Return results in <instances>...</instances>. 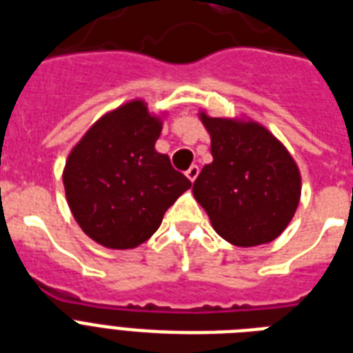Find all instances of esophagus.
Wrapping results in <instances>:
<instances>
[{
  "label": "esophagus",
  "instance_id": "34e87169",
  "mask_svg": "<svg viewBox=\"0 0 353 353\" xmlns=\"http://www.w3.org/2000/svg\"><path fill=\"white\" fill-rule=\"evenodd\" d=\"M185 176H188L191 182H194V179L199 176V165H191V168L185 171Z\"/></svg>",
  "mask_w": 353,
  "mask_h": 353
}]
</instances>
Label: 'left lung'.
Segmentation results:
<instances>
[{
	"instance_id": "left-lung-1",
	"label": "left lung",
	"mask_w": 353,
	"mask_h": 353,
	"mask_svg": "<svg viewBox=\"0 0 353 353\" xmlns=\"http://www.w3.org/2000/svg\"><path fill=\"white\" fill-rule=\"evenodd\" d=\"M211 134L213 162L193 184L213 230L231 244L259 246L290 224L301 196V174L284 145L259 123L200 114Z\"/></svg>"
}]
</instances>
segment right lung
<instances>
[{
	"label": "right lung",
	"instance_id": "obj_1",
	"mask_svg": "<svg viewBox=\"0 0 353 353\" xmlns=\"http://www.w3.org/2000/svg\"><path fill=\"white\" fill-rule=\"evenodd\" d=\"M162 123L143 101L100 118L70 151L63 171L67 202L92 241L112 250L137 248L191 182L157 153Z\"/></svg>",
	"mask_w": 353,
	"mask_h": 353
}]
</instances>
